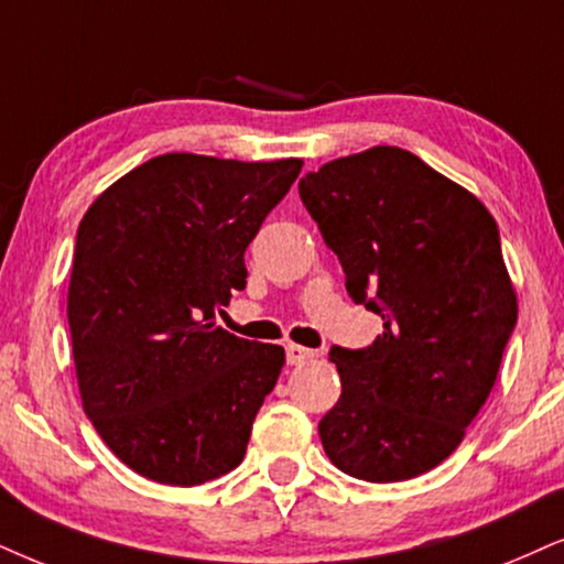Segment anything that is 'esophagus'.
<instances>
[{
    "label": "esophagus",
    "instance_id": "obj_1",
    "mask_svg": "<svg viewBox=\"0 0 564 564\" xmlns=\"http://www.w3.org/2000/svg\"><path fill=\"white\" fill-rule=\"evenodd\" d=\"M312 359H315V351H312V348H304V346H296V344L286 346V361L291 367L306 365V361H312Z\"/></svg>",
    "mask_w": 564,
    "mask_h": 564
}]
</instances>
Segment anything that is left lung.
<instances>
[{
	"mask_svg": "<svg viewBox=\"0 0 564 564\" xmlns=\"http://www.w3.org/2000/svg\"><path fill=\"white\" fill-rule=\"evenodd\" d=\"M304 208L356 304L382 317L367 348H330L340 398L319 422L335 468L375 484L432 471L487 401L518 319L495 218L393 145L310 171Z\"/></svg>",
	"mask_w": 564,
	"mask_h": 564,
	"instance_id": "obj_1",
	"label": "left lung"
}]
</instances>
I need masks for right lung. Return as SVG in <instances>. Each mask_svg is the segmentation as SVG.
Instances as JSON below:
<instances>
[{
	"label": "right lung",
	"mask_w": 564,
	"mask_h": 564,
	"mask_svg": "<svg viewBox=\"0 0 564 564\" xmlns=\"http://www.w3.org/2000/svg\"><path fill=\"white\" fill-rule=\"evenodd\" d=\"M302 159L166 153L80 220L67 319L88 419L124 466L171 487L234 471L281 375V346L216 325L247 286L245 252Z\"/></svg>",
	"instance_id": "right-lung-1"
}]
</instances>
